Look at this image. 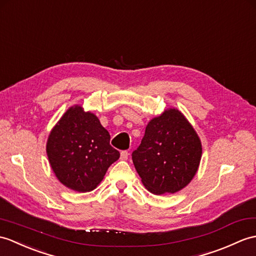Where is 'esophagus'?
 Returning a JSON list of instances; mask_svg holds the SVG:
<instances>
[{"label":"esophagus","instance_id":"esophagus-1","mask_svg":"<svg viewBox=\"0 0 256 256\" xmlns=\"http://www.w3.org/2000/svg\"><path fill=\"white\" fill-rule=\"evenodd\" d=\"M128 152H126V150H123V152H121V155H120V159L121 160H128Z\"/></svg>","mask_w":256,"mask_h":256}]
</instances>
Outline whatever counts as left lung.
Returning a JSON list of instances; mask_svg holds the SVG:
<instances>
[{
  "instance_id": "8db88e82",
  "label": "left lung",
  "mask_w": 256,
  "mask_h": 256,
  "mask_svg": "<svg viewBox=\"0 0 256 256\" xmlns=\"http://www.w3.org/2000/svg\"><path fill=\"white\" fill-rule=\"evenodd\" d=\"M202 152V142L192 124L180 110L168 108L148 122L132 159L148 191L174 194L193 180Z\"/></svg>"
}]
</instances>
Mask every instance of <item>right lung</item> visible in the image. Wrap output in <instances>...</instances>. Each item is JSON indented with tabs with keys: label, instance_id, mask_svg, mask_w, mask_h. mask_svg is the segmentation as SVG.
<instances>
[{
	"label": "right lung",
	"instance_id": "obj_1",
	"mask_svg": "<svg viewBox=\"0 0 256 256\" xmlns=\"http://www.w3.org/2000/svg\"><path fill=\"white\" fill-rule=\"evenodd\" d=\"M46 152L56 179L80 193L96 188L120 157L98 116L82 104L70 106L52 128Z\"/></svg>",
	"mask_w": 256,
	"mask_h": 256
}]
</instances>
